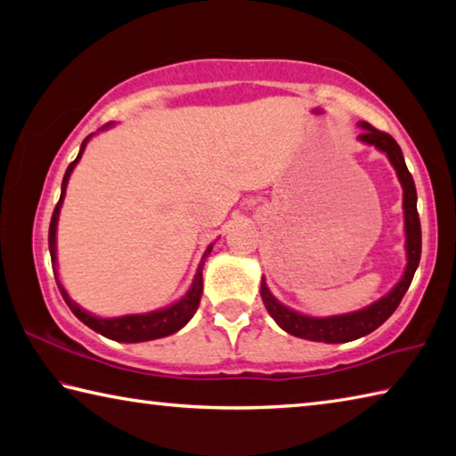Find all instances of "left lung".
<instances>
[{
    "label": "left lung",
    "mask_w": 456,
    "mask_h": 456,
    "mask_svg": "<svg viewBox=\"0 0 456 456\" xmlns=\"http://www.w3.org/2000/svg\"><path fill=\"white\" fill-rule=\"evenodd\" d=\"M359 126L362 127L359 139L369 145H375L380 151H385L391 159L393 167L396 169V175L403 185V209H404V233H407V271H404L403 279L396 283L391 293L383 299L372 303L370 307L357 311V313H346V314H337V317H305L301 313H295L291 309L283 307V305L275 301V297L269 293L265 281L261 283V299L267 307L269 314L277 321L281 329H285L289 335H295L299 338H309V341H321V343H346L354 341V338L365 337L372 330L379 329L383 322L391 317V314L399 307L403 301L404 293L411 285L412 277H415V271L420 261V219L417 211V189L412 175L407 169V163H404V157L399 143L395 139L385 134V131H379L372 127L370 123L361 121Z\"/></svg>",
    "instance_id": "obj_1"
}]
</instances>
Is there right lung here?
<instances>
[{"label":"right lung","mask_w":456,"mask_h":456,"mask_svg":"<svg viewBox=\"0 0 456 456\" xmlns=\"http://www.w3.org/2000/svg\"><path fill=\"white\" fill-rule=\"evenodd\" d=\"M110 126V123H105L103 127ZM102 127V129H103ZM87 135L84 139V143H81L79 149V155L76 157V161L69 163L68 171H65L63 175V183H61V197L60 201H57L53 215H52V223H49V253H52V267H53V275L57 281V287H60V293L63 297V301L68 303V307L71 309V313L76 314V317L86 322L89 329H94L95 333L103 335L107 338H111V341H119V343H142V341H153V338H161V337H167L171 333H175L183 325H187V321L193 317L197 307H200V301H201V293H203V259L207 255L211 253V247L205 251L203 259L200 263V269H197V275L193 279V285L189 289V293L183 297V299L177 301L175 305H171L167 309H161V311H155V313H147V314H126V317H115V319H102V317H94V314H89L87 311H84L81 307H77L76 303L69 299V295L65 293L63 285L60 283V277H57V269H55V231H57V217H60V209H61V203H63V195H65V187H68V181L73 167H76V163L81 159V153H84L86 143L89 142Z\"/></svg>","instance_id":"right-lung-1"}]
</instances>
